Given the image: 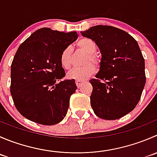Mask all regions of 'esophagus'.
<instances>
[{
	"instance_id": "1",
	"label": "esophagus",
	"mask_w": 157,
	"mask_h": 157,
	"mask_svg": "<svg viewBox=\"0 0 157 157\" xmlns=\"http://www.w3.org/2000/svg\"><path fill=\"white\" fill-rule=\"evenodd\" d=\"M82 82H83L82 80H76V85H77V86L79 87V86H80V84L82 83Z\"/></svg>"
}]
</instances>
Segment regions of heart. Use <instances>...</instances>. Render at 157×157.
Wrapping results in <instances>:
<instances>
[{
  "label": "heart",
  "instance_id": "1",
  "mask_svg": "<svg viewBox=\"0 0 157 157\" xmlns=\"http://www.w3.org/2000/svg\"><path fill=\"white\" fill-rule=\"evenodd\" d=\"M77 48L87 53L84 63H86L80 67H75L67 74L68 78L74 80H83L89 78L96 71V67L93 64L99 65L100 59L95 54L97 46L94 40L89 38H82L77 43ZM93 62L94 63H91ZM60 63L64 69H70L72 65V56H71V47H67L62 51L60 54Z\"/></svg>",
  "mask_w": 157,
  "mask_h": 157
}]
</instances>
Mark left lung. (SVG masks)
I'll list each match as a JSON object with an SVG mask.
<instances>
[{
	"label": "left lung",
	"instance_id": "left-lung-1",
	"mask_svg": "<svg viewBox=\"0 0 157 157\" xmlns=\"http://www.w3.org/2000/svg\"><path fill=\"white\" fill-rule=\"evenodd\" d=\"M81 34L95 42L102 55L97 79L90 80L94 113L103 120L119 119L136 107L145 86V62L138 43L112 26H94Z\"/></svg>",
	"mask_w": 157,
	"mask_h": 157
}]
</instances>
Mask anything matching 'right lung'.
I'll return each instance as SVG.
<instances>
[{
    "label": "right lung",
    "instance_id": "obj_1",
    "mask_svg": "<svg viewBox=\"0 0 157 157\" xmlns=\"http://www.w3.org/2000/svg\"><path fill=\"white\" fill-rule=\"evenodd\" d=\"M77 36L43 27L20 45L10 67V94L23 117L43 125L63 121L77 86L74 79L60 81L65 76L60 54Z\"/></svg>",
    "mask_w": 157,
    "mask_h": 157
}]
</instances>
